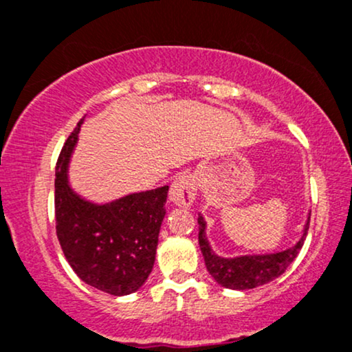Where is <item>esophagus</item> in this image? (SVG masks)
<instances>
[{
  "label": "esophagus",
  "mask_w": 352,
  "mask_h": 352,
  "mask_svg": "<svg viewBox=\"0 0 352 352\" xmlns=\"http://www.w3.org/2000/svg\"><path fill=\"white\" fill-rule=\"evenodd\" d=\"M197 192V179L192 175H183L176 177V181L171 186L169 197L176 206L181 208H189L196 199Z\"/></svg>",
  "instance_id": "esophagus-1"
}]
</instances>
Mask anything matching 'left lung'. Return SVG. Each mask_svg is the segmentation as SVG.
<instances>
[{"label": "left lung", "mask_w": 352, "mask_h": 352, "mask_svg": "<svg viewBox=\"0 0 352 352\" xmlns=\"http://www.w3.org/2000/svg\"><path fill=\"white\" fill-rule=\"evenodd\" d=\"M197 222H199V245L202 255H204L208 272L214 276V280L219 285L230 288V290H250V288H257L260 285H265L283 275L293 260L298 257L309 229L308 217L305 232L301 235L298 243L292 249L278 252V254L221 258L210 250L208 239H206V222L202 216L197 217Z\"/></svg>", "instance_id": "8db88e82"}]
</instances>
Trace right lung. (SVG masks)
Returning a JSON list of instances; mask_svg holds the SVG:
<instances>
[{"label": "right lung", "mask_w": 352, "mask_h": 352, "mask_svg": "<svg viewBox=\"0 0 352 352\" xmlns=\"http://www.w3.org/2000/svg\"><path fill=\"white\" fill-rule=\"evenodd\" d=\"M78 128L69 135L56 166V234L78 278L113 296L130 295L146 282L155 263L168 186L95 206L70 191L67 161Z\"/></svg>", "instance_id": "obj_1"}]
</instances>
